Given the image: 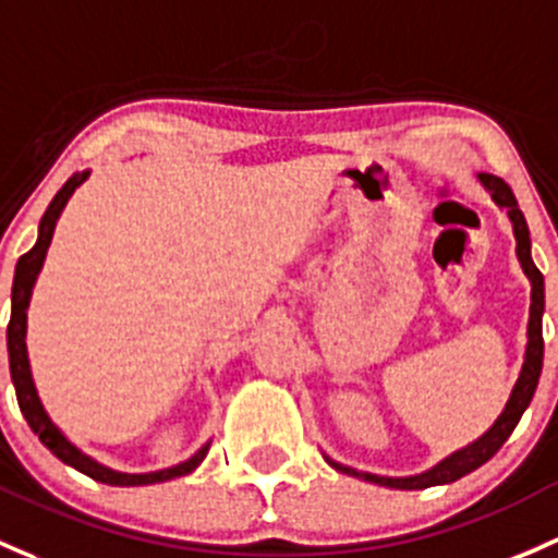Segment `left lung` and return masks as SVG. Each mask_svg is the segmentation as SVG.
I'll return each instance as SVG.
<instances>
[{
	"label": "left lung",
	"instance_id": "1",
	"mask_svg": "<svg viewBox=\"0 0 558 558\" xmlns=\"http://www.w3.org/2000/svg\"><path fill=\"white\" fill-rule=\"evenodd\" d=\"M481 181H484L486 190L492 192L497 203L508 210L513 221V232H515V256H519L521 267H524L526 278L532 280V307H530V344H526V357H524V368H521V377L515 383L511 401H508L506 412L497 417L495 425L478 438L476 444L465 447L462 451H454V454L447 457L444 462H438L433 471L422 473V476H412V478H385V476H372V473H361L353 471V468H344L339 462H331L337 471L350 473V476L366 478L372 484H383V486H392V489H427V486H438V484H451V481L468 476L476 468L484 465L486 460L500 451L502 444L508 441V436L513 433V427L519 425L521 414L526 412L530 407L532 396H535L537 383H541V372H543V310H545V286H543V272L535 267L530 254V227H526L524 214H521L519 203H515V195L511 192V186L506 184L502 179L492 173H481Z\"/></svg>",
	"mask_w": 558,
	"mask_h": 558
}]
</instances>
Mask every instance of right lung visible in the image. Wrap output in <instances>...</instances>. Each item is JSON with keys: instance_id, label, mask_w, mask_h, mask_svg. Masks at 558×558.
Masks as SVG:
<instances>
[{"instance_id": "right-lung-1", "label": "right lung", "mask_w": 558, "mask_h": 558, "mask_svg": "<svg viewBox=\"0 0 558 558\" xmlns=\"http://www.w3.org/2000/svg\"><path fill=\"white\" fill-rule=\"evenodd\" d=\"M87 179V173H74L61 190L56 192L52 203L47 205L43 221H39V238L34 243L32 251L21 256L15 264V278H13V313H10V324H8V353H10V377H13L15 385V396H17V407H21L23 417H26L28 427L39 436V441L45 444L52 454L58 457L66 465L77 468L80 473L90 476L93 481H101V484L109 486H144V484H157V481H168V478H179L186 476V473L195 471L197 465L205 460L208 454V447H203L195 457H190L181 465L168 468V471H157V473H117L109 471V468L98 465L96 460L85 457L77 447L63 438V433L52 425L50 417L45 414L43 403H39L37 390H34L32 383V372H28V357H26V307H28V296H32L34 280H37L39 267H43L47 245H50L52 230H56V221L61 216L63 205H66L72 192L77 190L82 181Z\"/></svg>"}]
</instances>
